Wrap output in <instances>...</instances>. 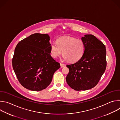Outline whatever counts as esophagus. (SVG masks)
<instances>
[{
  "instance_id": "esophagus-1",
  "label": "esophagus",
  "mask_w": 120,
  "mask_h": 120,
  "mask_svg": "<svg viewBox=\"0 0 120 120\" xmlns=\"http://www.w3.org/2000/svg\"><path fill=\"white\" fill-rule=\"evenodd\" d=\"M60 65H61V67L62 68V67H64L65 66V65L63 64H62V63H60Z\"/></svg>"
}]
</instances>
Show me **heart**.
<instances>
[{
    "mask_svg": "<svg viewBox=\"0 0 120 120\" xmlns=\"http://www.w3.org/2000/svg\"><path fill=\"white\" fill-rule=\"evenodd\" d=\"M85 51V45L81 39L72 37H61L56 43L50 45V55L56 58L63 52V59L72 63L79 61Z\"/></svg>",
    "mask_w": 120,
    "mask_h": 120,
    "instance_id": "b5f03b06",
    "label": "heart"
}]
</instances>
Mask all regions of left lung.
<instances>
[{
	"mask_svg": "<svg viewBox=\"0 0 120 120\" xmlns=\"http://www.w3.org/2000/svg\"><path fill=\"white\" fill-rule=\"evenodd\" d=\"M81 39L85 45L84 54L75 63L66 65L69 69L66 82L76 91L87 90L95 86L106 67L105 45L92 35H85Z\"/></svg>",
	"mask_w": 120,
	"mask_h": 120,
	"instance_id": "8db88e82",
	"label": "left lung"
}]
</instances>
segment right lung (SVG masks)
<instances>
[{
    "instance_id": "right-lung-1",
    "label": "right lung",
    "mask_w": 120,
    "mask_h": 120,
    "mask_svg": "<svg viewBox=\"0 0 120 120\" xmlns=\"http://www.w3.org/2000/svg\"><path fill=\"white\" fill-rule=\"evenodd\" d=\"M50 37L35 33L16 45L12 66L19 82L27 89L39 91L52 82L60 64L50 55Z\"/></svg>"
}]
</instances>
